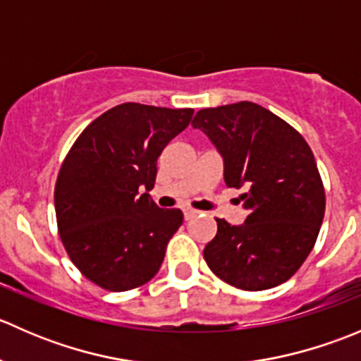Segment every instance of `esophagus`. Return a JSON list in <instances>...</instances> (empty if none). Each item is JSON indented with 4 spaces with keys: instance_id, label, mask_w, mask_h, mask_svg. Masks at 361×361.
<instances>
[{
    "instance_id": "obj_1",
    "label": "esophagus",
    "mask_w": 361,
    "mask_h": 361,
    "mask_svg": "<svg viewBox=\"0 0 361 361\" xmlns=\"http://www.w3.org/2000/svg\"><path fill=\"white\" fill-rule=\"evenodd\" d=\"M183 214H185V220H190V218L197 216V214H199V211H195V209H190V207H185V209H183Z\"/></svg>"
}]
</instances>
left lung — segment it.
<instances>
[{
  "label": "left lung",
  "mask_w": 361,
  "mask_h": 361,
  "mask_svg": "<svg viewBox=\"0 0 361 361\" xmlns=\"http://www.w3.org/2000/svg\"><path fill=\"white\" fill-rule=\"evenodd\" d=\"M224 159L227 187L245 188V224L216 218L204 248L207 267L235 288L258 292L288 281L314 246L325 188L304 137L260 104L241 101L192 120Z\"/></svg>",
  "instance_id": "obj_1"
}]
</instances>
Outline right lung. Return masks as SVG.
I'll list each match as a JSON object with an SVG mask.
<instances>
[{"label": "right lung", "instance_id": "add662e5", "mask_svg": "<svg viewBox=\"0 0 361 361\" xmlns=\"http://www.w3.org/2000/svg\"><path fill=\"white\" fill-rule=\"evenodd\" d=\"M192 115V108L118 104L89 123L64 159L54 192L61 241L101 288L126 292L159 272L183 213L162 209L148 192L157 159Z\"/></svg>", "mask_w": 361, "mask_h": 361}]
</instances>
